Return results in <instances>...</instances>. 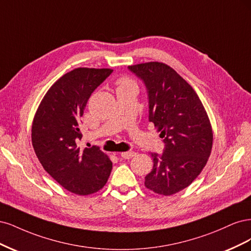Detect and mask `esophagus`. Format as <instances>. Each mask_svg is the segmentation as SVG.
Wrapping results in <instances>:
<instances>
[{
	"instance_id": "1",
	"label": "esophagus",
	"mask_w": 251,
	"mask_h": 251,
	"mask_svg": "<svg viewBox=\"0 0 251 251\" xmlns=\"http://www.w3.org/2000/svg\"><path fill=\"white\" fill-rule=\"evenodd\" d=\"M134 155H135V152H133V151H126V152H122V153H121V156H122V157L125 158V159L131 158V157H133Z\"/></svg>"
}]
</instances>
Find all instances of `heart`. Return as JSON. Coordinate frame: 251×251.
<instances>
[{"label": "heart", "instance_id": "heart-1", "mask_svg": "<svg viewBox=\"0 0 251 251\" xmlns=\"http://www.w3.org/2000/svg\"><path fill=\"white\" fill-rule=\"evenodd\" d=\"M132 85H135L132 80L128 79V78H123L118 81V90H120V88L128 87V86H132Z\"/></svg>", "mask_w": 251, "mask_h": 251}]
</instances>
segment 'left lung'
Listing matches in <instances>:
<instances>
[{
	"label": "left lung",
	"instance_id": "1",
	"mask_svg": "<svg viewBox=\"0 0 251 251\" xmlns=\"http://www.w3.org/2000/svg\"><path fill=\"white\" fill-rule=\"evenodd\" d=\"M146 86L149 121L164 139L163 154L151 153L152 171L145 187L170 196L194 181L207 163L213 130L198 95L171 67L163 62L129 66Z\"/></svg>",
	"mask_w": 251,
	"mask_h": 251
}]
</instances>
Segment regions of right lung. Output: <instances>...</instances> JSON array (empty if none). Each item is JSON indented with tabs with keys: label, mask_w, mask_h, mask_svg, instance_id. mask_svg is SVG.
I'll use <instances>...</instances> for the list:
<instances>
[{
	"label": "right lung",
	"mask_w": 251,
	"mask_h": 251,
	"mask_svg": "<svg viewBox=\"0 0 251 251\" xmlns=\"http://www.w3.org/2000/svg\"><path fill=\"white\" fill-rule=\"evenodd\" d=\"M111 73L88 68L67 73L47 92L33 119L31 137L38 160L61 187L77 195L98 192L112 169L98 146L79 147L87 100Z\"/></svg>",
	"instance_id": "1"
}]
</instances>
